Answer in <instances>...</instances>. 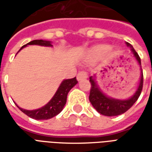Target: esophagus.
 Listing matches in <instances>:
<instances>
[{"instance_id":"34e87169","label":"esophagus","mask_w":152,"mask_h":152,"mask_svg":"<svg viewBox=\"0 0 152 152\" xmlns=\"http://www.w3.org/2000/svg\"><path fill=\"white\" fill-rule=\"evenodd\" d=\"M88 77V74L86 72H80L78 73V75L76 76V78L78 80H81L83 79H86Z\"/></svg>"}]
</instances>
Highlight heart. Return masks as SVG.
<instances>
[{
  "mask_svg": "<svg viewBox=\"0 0 152 152\" xmlns=\"http://www.w3.org/2000/svg\"><path fill=\"white\" fill-rule=\"evenodd\" d=\"M111 47L108 45H98V46L93 48L90 53L93 56H98V55H102L103 53H106L107 51H109Z\"/></svg>",
  "mask_w": 152,
  "mask_h": 152,
  "instance_id": "b5f03b06",
  "label": "heart"
}]
</instances>
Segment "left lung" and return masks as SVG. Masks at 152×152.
Instances as JSON below:
<instances>
[{"mask_svg":"<svg viewBox=\"0 0 152 152\" xmlns=\"http://www.w3.org/2000/svg\"><path fill=\"white\" fill-rule=\"evenodd\" d=\"M126 45H127V46L130 47L131 51L134 53V56L135 57L138 64L141 65L140 57L138 56V54L135 51L134 47L128 42H126ZM141 71H142V67H141ZM89 82L91 84V88H90L89 99L93 107L96 109L97 112L103 115L115 116V115H119L123 114L125 112H127L139 98L142 89V86H143V74H142V71L140 82L138 84V87H137L136 92L134 94V95L130 97L129 99H124V100L112 99V98H110L108 96L106 95L99 88V86L97 85L94 76L89 77Z\"/></svg>","mask_w":152,"mask_h":152,"instance_id":"1","label":"left lung"}]
</instances>
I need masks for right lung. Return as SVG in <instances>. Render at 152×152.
I'll return each mask as SVG.
<instances>
[{
  "instance_id": "right-lung-1",
  "label": "right lung",
  "mask_w": 152,
  "mask_h": 152,
  "mask_svg": "<svg viewBox=\"0 0 152 152\" xmlns=\"http://www.w3.org/2000/svg\"><path fill=\"white\" fill-rule=\"evenodd\" d=\"M28 45H37L47 47L53 46L51 45V41H49V40H34L32 41H30L27 45H24L23 46H22L19 51L23 48ZM77 83H78V81H77L76 77H74L72 79L63 80V82L61 83L58 89L55 93V94L53 95L52 99H50V102L39 109L29 111V110H25V109L19 107L17 104H16V106L24 114L27 115L29 117L35 119V120H48V119H51V118H53V116H55V115L59 114L60 112H62V110L63 109L66 102L67 94L71 90V89L76 86Z\"/></svg>"
}]
</instances>
